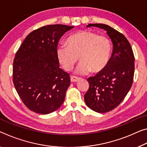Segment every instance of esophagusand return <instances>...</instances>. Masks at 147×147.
Listing matches in <instances>:
<instances>
[{
  "instance_id": "esophagus-1",
  "label": "esophagus",
  "mask_w": 147,
  "mask_h": 147,
  "mask_svg": "<svg viewBox=\"0 0 147 147\" xmlns=\"http://www.w3.org/2000/svg\"><path fill=\"white\" fill-rule=\"evenodd\" d=\"M80 80V78L76 77V76H71V81L72 82H77Z\"/></svg>"
}]
</instances>
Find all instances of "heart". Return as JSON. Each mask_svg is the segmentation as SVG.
<instances>
[{
    "mask_svg": "<svg viewBox=\"0 0 147 147\" xmlns=\"http://www.w3.org/2000/svg\"><path fill=\"white\" fill-rule=\"evenodd\" d=\"M66 44H61L57 49V55L63 67L71 71L78 61L76 73L86 74L92 71L98 73L105 69L110 61L112 45L105 36L95 32L82 31L70 36Z\"/></svg>",
    "mask_w": 147,
    "mask_h": 147,
    "instance_id": "heart-1",
    "label": "heart"
}]
</instances>
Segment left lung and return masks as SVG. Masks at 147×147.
Returning a JSON list of instances; mask_svg holds the SVG:
<instances>
[{"instance_id":"1","label":"left lung","mask_w":147,"mask_h":147,"mask_svg":"<svg viewBox=\"0 0 147 147\" xmlns=\"http://www.w3.org/2000/svg\"><path fill=\"white\" fill-rule=\"evenodd\" d=\"M105 30L113 44L109 64L103 71L88 82L90 87L84 95L85 103L97 113L109 112L121 103L134 81L135 57L131 46L124 34L105 24L95 23L87 26Z\"/></svg>"}]
</instances>
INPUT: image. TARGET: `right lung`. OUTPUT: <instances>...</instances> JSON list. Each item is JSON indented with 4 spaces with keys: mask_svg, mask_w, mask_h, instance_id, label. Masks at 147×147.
<instances>
[{
    "mask_svg": "<svg viewBox=\"0 0 147 147\" xmlns=\"http://www.w3.org/2000/svg\"><path fill=\"white\" fill-rule=\"evenodd\" d=\"M73 27L55 24L34 30L16 53L13 84L23 103L34 113L47 115L63 103L71 79L59 68L57 48L61 37Z\"/></svg>",
    "mask_w": 147,
    "mask_h": 147,
    "instance_id": "add662e5",
    "label": "right lung"
}]
</instances>
